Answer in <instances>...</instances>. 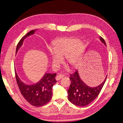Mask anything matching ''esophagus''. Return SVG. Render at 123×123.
<instances>
[{"label":"esophagus","mask_w":123,"mask_h":123,"mask_svg":"<svg viewBox=\"0 0 123 123\" xmlns=\"http://www.w3.org/2000/svg\"><path fill=\"white\" fill-rule=\"evenodd\" d=\"M63 77H64V75H62V74H58V75H56V78H55V79H56V80L58 81V80L61 79V78H62Z\"/></svg>","instance_id":"obj_1"}]
</instances>
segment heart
<instances>
[{
  "label": "heart",
  "mask_w": 123,
  "mask_h": 123,
  "mask_svg": "<svg viewBox=\"0 0 123 123\" xmlns=\"http://www.w3.org/2000/svg\"><path fill=\"white\" fill-rule=\"evenodd\" d=\"M86 46L83 42L76 37H63L55 40L51 52L52 67L56 69L64 57L67 64L75 68L84 54Z\"/></svg>",
  "instance_id": "heart-1"
}]
</instances>
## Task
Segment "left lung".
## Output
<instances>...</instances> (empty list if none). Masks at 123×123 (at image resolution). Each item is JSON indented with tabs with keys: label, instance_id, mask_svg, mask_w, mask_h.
I'll list each match as a JSON object with an SVG mask.
<instances>
[{
	"label": "left lung",
	"instance_id": "1",
	"mask_svg": "<svg viewBox=\"0 0 123 123\" xmlns=\"http://www.w3.org/2000/svg\"><path fill=\"white\" fill-rule=\"evenodd\" d=\"M100 40L106 46L103 38L100 37ZM106 78L107 76L100 85L96 87H90L81 80L77 70L74 74H70L71 84L68 90L69 100L74 105L79 107H84L89 105L98 96L106 81Z\"/></svg>",
	"mask_w": 123,
	"mask_h": 123
}]
</instances>
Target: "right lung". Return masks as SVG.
<instances>
[{
    "label": "right lung",
    "instance_id": "right-lung-1",
    "mask_svg": "<svg viewBox=\"0 0 123 123\" xmlns=\"http://www.w3.org/2000/svg\"><path fill=\"white\" fill-rule=\"evenodd\" d=\"M36 30L30 31L20 40L17 44L16 54L22 45L24 39L30 35L34 34ZM15 72L16 79L20 92L31 105L41 107L45 105L51 100L52 96V88L56 82L55 78L56 74H45L38 82L30 85L25 84L20 80L15 69Z\"/></svg>",
    "mask_w": 123,
    "mask_h": 123
}]
</instances>
